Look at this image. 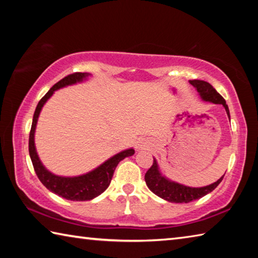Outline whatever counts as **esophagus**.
I'll return each instance as SVG.
<instances>
[{"label": "esophagus", "mask_w": 258, "mask_h": 258, "mask_svg": "<svg viewBox=\"0 0 258 258\" xmlns=\"http://www.w3.org/2000/svg\"><path fill=\"white\" fill-rule=\"evenodd\" d=\"M139 147H137V148H139V149H140V148H143V147H145V145H138Z\"/></svg>", "instance_id": "34e87169"}]
</instances>
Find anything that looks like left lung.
Here are the masks:
<instances>
[{
	"label": "left lung",
	"mask_w": 258,
	"mask_h": 258,
	"mask_svg": "<svg viewBox=\"0 0 258 258\" xmlns=\"http://www.w3.org/2000/svg\"><path fill=\"white\" fill-rule=\"evenodd\" d=\"M190 83L196 87V89H197L198 93L200 94V97H202L204 101L222 104V106L225 108V111L228 113L230 118L229 107L228 104H226L225 100L211 84H209V83L205 81H199V80H192L190 81ZM223 177L224 175L222 176L220 180L214 182L213 184H209L203 187L185 186V185L178 184L176 182L169 181L166 177L161 176V174L159 173V169H158V165H157V161L154 158V164H152L151 167L147 171L145 175V180L148 187H149L155 195L158 196V197L167 200L169 203L187 204L192 202V200L202 198L204 196L209 194V192H212L222 182Z\"/></svg>",
	"instance_id": "left-lung-1"
}]
</instances>
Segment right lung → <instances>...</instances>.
<instances>
[{
  "label": "right lung",
  "mask_w": 258,
  "mask_h": 258,
  "mask_svg": "<svg viewBox=\"0 0 258 258\" xmlns=\"http://www.w3.org/2000/svg\"><path fill=\"white\" fill-rule=\"evenodd\" d=\"M90 74L87 73L71 74V75L62 78V80L52 86L49 90V92L40 100L36 109H35L32 128H30L29 133V156L30 159H32L35 173H36L37 177L40 178L42 184L44 185L47 190L52 191L53 194L58 195L64 199L73 200V202H85V200H91L98 197L99 195H101L109 186V184H110L113 172H115L119 161L126 158V157L134 155V149L124 150L119 152V154L111 157V158L108 159L107 161H104L102 165H100L98 168L93 169L92 172L86 173L84 175L74 177H63L54 175V174L47 171L41 163V160L37 156L36 149H35L34 133L35 128H36L37 119L42 110V107L44 106L47 99H50L51 95L54 93V91L67 85H73L76 84L78 82H82Z\"/></svg>",
  "instance_id": "1"
}]
</instances>
